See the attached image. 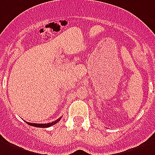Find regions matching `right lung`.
I'll return each mask as SVG.
<instances>
[{"instance_id": "1", "label": "right lung", "mask_w": 155, "mask_h": 155, "mask_svg": "<svg viewBox=\"0 0 155 155\" xmlns=\"http://www.w3.org/2000/svg\"><path fill=\"white\" fill-rule=\"evenodd\" d=\"M61 118V117H60V118H58L57 120H56V121H52V122H49V123H46V124H38V123H30V122H27V121H25L27 124L30 125V126H33V127H41V128H46V127H51V126H53V125H55L56 123H57L58 121H60Z\"/></svg>"}]
</instances>
